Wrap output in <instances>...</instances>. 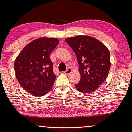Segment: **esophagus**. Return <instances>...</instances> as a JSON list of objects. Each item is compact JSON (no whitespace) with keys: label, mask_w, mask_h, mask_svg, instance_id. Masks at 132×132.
<instances>
[{"label":"esophagus","mask_w":132,"mask_h":132,"mask_svg":"<svg viewBox=\"0 0 132 132\" xmlns=\"http://www.w3.org/2000/svg\"><path fill=\"white\" fill-rule=\"evenodd\" d=\"M72 68H68V69H67V70L66 71H64L63 73H64V74H66V75H69L70 73H72Z\"/></svg>","instance_id":"1"}]
</instances>
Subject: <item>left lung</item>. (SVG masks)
Returning <instances> with one entry per match:
<instances>
[{
  "mask_svg": "<svg viewBox=\"0 0 132 132\" xmlns=\"http://www.w3.org/2000/svg\"><path fill=\"white\" fill-rule=\"evenodd\" d=\"M76 54L81 75L75 85L82 93L93 92L106 80L110 68V53L103 43L89 36H76L65 40Z\"/></svg>",
  "mask_w": 132,
  "mask_h": 132,
  "instance_id": "1",
  "label": "left lung"
}]
</instances>
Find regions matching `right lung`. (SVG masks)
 Masks as SVG:
<instances>
[{
  "mask_svg": "<svg viewBox=\"0 0 132 132\" xmlns=\"http://www.w3.org/2000/svg\"><path fill=\"white\" fill-rule=\"evenodd\" d=\"M58 43L56 38L37 39L28 44L16 59V77L29 93L43 96L53 87L56 76L50 55Z\"/></svg>",
  "mask_w": 132,
  "mask_h": 132,
  "instance_id": "1",
  "label": "right lung"
}]
</instances>
